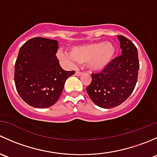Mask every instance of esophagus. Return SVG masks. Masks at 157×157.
Returning <instances> with one entry per match:
<instances>
[{"mask_svg": "<svg viewBox=\"0 0 157 157\" xmlns=\"http://www.w3.org/2000/svg\"><path fill=\"white\" fill-rule=\"evenodd\" d=\"M83 74V72H80V71H76V72H75V74H76V75H77V76H81Z\"/></svg>", "mask_w": 157, "mask_h": 157, "instance_id": "esophagus-1", "label": "esophagus"}]
</instances>
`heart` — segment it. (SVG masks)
Listing matches in <instances>:
<instances>
[{"mask_svg":"<svg viewBox=\"0 0 157 157\" xmlns=\"http://www.w3.org/2000/svg\"><path fill=\"white\" fill-rule=\"evenodd\" d=\"M115 47L111 42H98L76 45L70 52H59L58 58L68 64H86L93 71H102L106 68L113 59Z\"/></svg>","mask_w":157,"mask_h":157,"instance_id":"b5f03b06","label":"heart"}]
</instances>
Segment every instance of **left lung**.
I'll return each instance as SVG.
<instances>
[{"mask_svg":"<svg viewBox=\"0 0 157 157\" xmlns=\"http://www.w3.org/2000/svg\"><path fill=\"white\" fill-rule=\"evenodd\" d=\"M118 39L121 55L101 73L92 74L91 83L86 87L91 100L103 109L114 108L124 102L137 81L140 67L137 49L124 36H118Z\"/></svg>","mask_w":157,"mask_h":157,"instance_id":"8db88e82","label":"left lung"}]
</instances>
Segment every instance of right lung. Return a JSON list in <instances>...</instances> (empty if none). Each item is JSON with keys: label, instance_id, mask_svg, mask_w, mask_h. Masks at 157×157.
<instances>
[{"label": "right lung", "instance_id": "add662e5", "mask_svg": "<svg viewBox=\"0 0 157 157\" xmlns=\"http://www.w3.org/2000/svg\"><path fill=\"white\" fill-rule=\"evenodd\" d=\"M58 42L35 37L25 42L15 63L14 82L20 97L30 106L45 109L58 101L66 80L75 74L60 66Z\"/></svg>", "mask_w": 157, "mask_h": 157}]
</instances>
